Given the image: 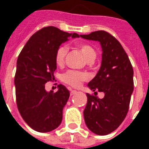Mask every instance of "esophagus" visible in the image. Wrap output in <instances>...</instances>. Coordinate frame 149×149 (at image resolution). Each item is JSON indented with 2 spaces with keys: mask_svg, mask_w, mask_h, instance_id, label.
Masks as SVG:
<instances>
[{
  "mask_svg": "<svg viewBox=\"0 0 149 149\" xmlns=\"http://www.w3.org/2000/svg\"><path fill=\"white\" fill-rule=\"evenodd\" d=\"M77 93V91L71 90V92H70V94H71V96H72V95H74V94H76Z\"/></svg>",
  "mask_w": 149,
  "mask_h": 149,
  "instance_id": "34e87169",
  "label": "esophagus"
}]
</instances>
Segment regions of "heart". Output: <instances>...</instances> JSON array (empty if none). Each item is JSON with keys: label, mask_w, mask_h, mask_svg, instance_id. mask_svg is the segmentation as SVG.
<instances>
[{"label": "heart", "mask_w": 149, "mask_h": 149, "mask_svg": "<svg viewBox=\"0 0 149 149\" xmlns=\"http://www.w3.org/2000/svg\"><path fill=\"white\" fill-rule=\"evenodd\" d=\"M79 49L87 61H94V59L96 58V52L90 45H81L79 46ZM67 52H68V48L66 46L62 45L59 47L56 52L55 55V61L56 65L59 66L64 65ZM62 79L66 84H69L72 87L77 88L81 86L82 81H86L88 79V76L84 72L69 70L63 75Z\"/></svg>", "instance_id": "obj_1"}]
</instances>
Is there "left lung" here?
Segmentation results:
<instances>
[{
  "label": "left lung",
  "mask_w": 149,
  "mask_h": 149,
  "mask_svg": "<svg viewBox=\"0 0 149 149\" xmlns=\"http://www.w3.org/2000/svg\"><path fill=\"white\" fill-rule=\"evenodd\" d=\"M80 37L100 42L102 49L100 69L88 84L94 96L87 93L84 118L91 132L104 136L115 131L128 113L133 92V69L120 43L109 33L96 31ZM97 91L104 93L102 99L96 96Z\"/></svg>",
  "instance_id": "left-lung-1"
}]
</instances>
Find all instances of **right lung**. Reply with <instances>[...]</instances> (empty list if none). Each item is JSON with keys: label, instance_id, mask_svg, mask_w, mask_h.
Returning <instances> with one entry per match:
<instances>
[{"label": "right lung", "instance_id": "1", "mask_svg": "<svg viewBox=\"0 0 149 149\" xmlns=\"http://www.w3.org/2000/svg\"><path fill=\"white\" fill-rule=\"evenodd\" d=\"M80 37L49 26L37 31L21 50L17 61L14 84L18 110L33 130L48 132L61 125L69 91L59 84L56 93L46 91L45 84L54 80L56 52L68 38Z\"/></svg>", "mask_w": 149, "mask_h": 149}]
</instances>
